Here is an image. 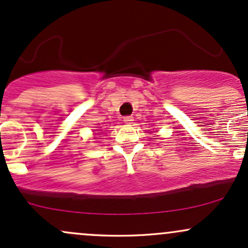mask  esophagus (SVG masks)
I'll list each match as a JSON object with an SVG mask.
<instances>
[{
    "mask_svg": "<svg viewBox=\"0 0 248 248\" xmlns=\"http://www.w3.org/2000/svg\"><path fill=\"white\" fill-rule=\"evenodd\" d=\"M133 120H134L133 116H129V115H128V116H124V121L126 122V124H132V121H133Z\"/></svg>",
    "mask_w": 248,
    "mask_h": 248,
    "instance_id": "obj_1",
    "label": "esophagus"
}]
</instances>
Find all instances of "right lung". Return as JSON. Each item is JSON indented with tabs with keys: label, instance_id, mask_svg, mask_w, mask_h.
I'll return each mask as SVG.
<instances>
[{
	"label": "right lung",
	"instance_id": "add662e5",
	"mask_svg": "<svg viewBox=\"0 0 248 248\" xmlns=\"http://www.w3.org/2000/svg\"><path fill=\"white\" fill-rule=\"evenodd\" d=\"M98 132H100V130H98Z\"/></svg>",
	"mask_w": 248,
	"mask_h": 248
}]
</instances>
